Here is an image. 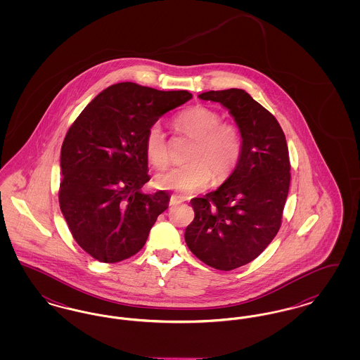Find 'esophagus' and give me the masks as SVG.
<instances>
[{"label":"esophagus","instance_id":"obj_1","mask_svg":"<svg viewBox=\"0 0 360 360\" xmlns=\"http://www.w3.org/2000/svg\"><path fill=\"white\" fill-rule=\"evenodd\" d=\"M182 202H184V201H182L179 197L172 195V198H170V206L179 205V204H182Z\"/></svg>","mask_w":360,"mask_h":360}]
</instances>
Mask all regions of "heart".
<instances>
[{
	"label": "heart",
	"mask_w": 360,
	"mask_h": 360,
	"mask_svg": "<svg viewBox=\"0 0 360 360\" xmlns=\"http://www.w3.org/2000/svg\"><path fill=\"white\" fill-rule=\"evenodd\" d=\"M178 131L195 139L190 148L188 165L159 172L156 186L179 194H193L205 188L210 178L224 182L236 169L241 156L243 140L238 127L221 122V116L205 106L184 110L174 119ZM146 154L155 167L162 169L170 160V150L159 122L153 124L146 135Z\"/></svg>",
	"instance_id": "b5f03b06"
}]
</instances>
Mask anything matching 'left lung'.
I'll return each mask as SVG.
<instances>
[{
  "mask_svg": "<svg viewBox=\"0 0 360 360\" xmlns=\"http://www.w3.org/2000/svg\"><path fill=\"white\" fill-rule=\"evenodd\" d=\"M223 105L239 128V163L220 188L193 198L188 250L205 264L231 271L252 262L273 241L290 186L286 137L274 116L243 89L198 96Z\"/></svg>",
  "mask_w": 360,
  "mask_h": 360,
  "instance_id": "1",
  "label": "left lung"
}]
</instances>
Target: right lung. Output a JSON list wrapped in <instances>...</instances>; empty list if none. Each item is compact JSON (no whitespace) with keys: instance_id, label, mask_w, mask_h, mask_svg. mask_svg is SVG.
Listing matches in <instances>:
<instances>
[{"instance_id":"obj_1","label":"right lung","mask_w":360,"mask_h":360,"mask_svg":"<svg viewBox=\"0 0 360 360\" xmlns=\"http://www.w3.org/2000/svg\"><path fill=\"white\" fill-rule=\"evenodd\" d=\"M191 98L186 90L121 82L103 90L70 127L60 150L59 205L89 255L116 263L146 244L170 201L166 191H141L150 181L146 135L159 117Z\"/></svg>"}]
</instances>
